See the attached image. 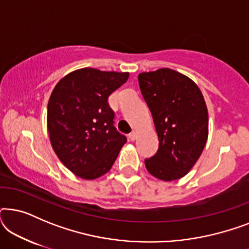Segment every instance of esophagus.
<instances>
[{
	"label": "esophagus",
	"instance_id": "1",
	"mask_svg": "<svg viewBox=\"0 0 249 249\" xmlns=\"http://www.w3.org/2000/svg\"><path fill=\"white\" fill-rule=\"evenodd\" d=\"M136 138H137V131L132 130L130 134H129V139H130V141H135Z\"/></svg>",
	"mask_w": 249,
	"mask_h": 249
}]
</instances>
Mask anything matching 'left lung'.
Returning <instances> with one entry per match:
<instances>
[{
    "label": "left lung",
    "instance_id": "8db88e82",
    "mask_svg": "<svg viewBox=\"0 0 249 249\" xmlns=\"http://www.w3.org/2000/svg\"><path fill=\"white\" fill-rule=\"evenodd\" d=\"M151 110L159 149L145 160L147 171L163 181L185 177L199 159L209 136V113L198 86L169 68L138 74Z\"/></svg>",
    "mask_w": 249,
    "mask_h": 249
}]
</instances>
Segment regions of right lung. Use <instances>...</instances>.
I'll return each instance as SVG.
<instances>
[{"label":"right lung","instance_id":"add662e5","mask_svg":"<svg viewBox=\"0 0 249 249\" xmlns=\"http://www.w3.org/2000/svg\"><path fill=\"white\" fill-rule=\"evenodd\" d=\"M128 72L93 68L63 77L47 105V130L57 158L77 177L94 180L110 171L127 138L115 127L108 96Z\"/></svg>","mask_w":249,"mask_h":249}]
</instances>
